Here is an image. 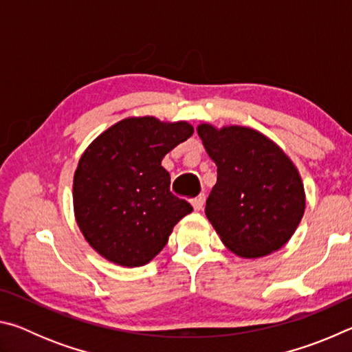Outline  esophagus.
I'll return each mask as SVG.
<instances>
[{
	"label": "esophagus",
	"instance_id": "esophagus-1",
	"mask_svg": "<svg viewBox=\"0 0 352 352\" xmlns=\"http://www.w3.org/2000/svg\"><path fill=\"white\" fill-rule=\"evenodd\" d=\"M190 205H192L195 211H200L205 205V194H200V195H197V197H194L192 200H190Z\"/></svg>",
	"mask_w": 352,
	"mask_h": 352
}]
</instances>
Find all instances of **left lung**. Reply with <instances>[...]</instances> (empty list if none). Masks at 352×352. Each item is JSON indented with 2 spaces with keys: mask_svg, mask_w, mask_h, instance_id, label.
Listing matches in <instances>:
<instances>
[{
  "mask_svg": "<svg viewBox=\"0 0 352 352\" xmlns=\"http://www.w3.org/2000/svg\"><path fill=\"white\" fill-rule=\"evenodd\" d=\"M197 133L217 166L205 214L225 247L247 259L284 247L306 208L305 186L292 160L250 127L200 124Z\"/></svg>",
  "mask_w": 352,
  "mask_h": 352,
  "instance_id": "8db88e82",
  "label": "left lung"
}]
</instances>
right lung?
I'll return each instance as SVG.
<instances>
[{
    "label": "right lung",
    "mask_w": 352,
    "mask_h": 352,
    "mask_svg": "<svg viewBox=\"0 0 352 352\" xmlns=\"http://www.w3.org/2000/svg\"><path fill=\"white\" fill-rule=\"evenodd\" d=\"M192 133L186 121L126 118L82 153L73 182L76 222L107 261L122 267L147 264L192 211L170 192V175L162 166L164 155Z\"/></svg>",
    "instance_id": "add662e5"
}]
</instances>
